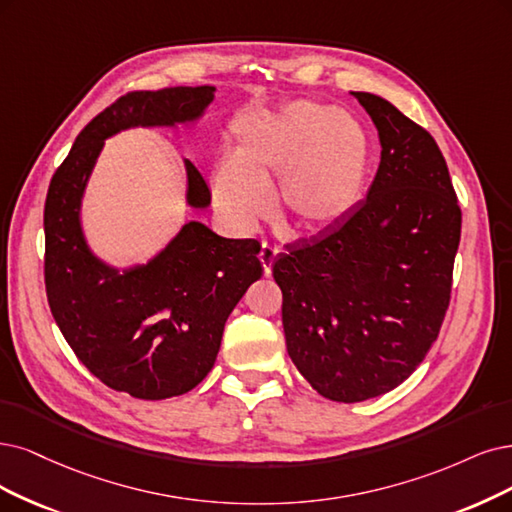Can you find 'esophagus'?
Segmentation results:
<instances>
[{
	"label": "esophagus",
	"mask_w": 512,
	"mask_h": 512,
	"mask_svg": "<svg viewBox=\"0 0 512 512\" xmlns=\"http://www.w3.org/2000/svg\"><path fill=\"white\" fill-rule=\"evenodd\" d=\"M276 249L272 244H266L263 242L261 244V251H259V261H261V266H263V274L266 276H270L272 274V266H274V259H276Z\"/></svg>",
	"instance_id": "1"
}]
</instances>
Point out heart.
Here are the masks:
<instances>
[{
    "mask_svg": "<svg viewBox=\"0 0 512 512\" xmlns=\"http://www.w3.org/2000/svg\"><path fill=\"white\" fill-rule=\"evenodd\" d=\"M373 156L371 132L352 111L314 99L259 109L238 122L234 154L215 168L213 204L227 225L249 234L270 215L276 181L282 225L331 234L361 208Z\"/></svg>",
    "mask_w": 512,
    "mask_h": 512,
    "instance_id": "heart-1",
    "label": "heart"
}]
</instances>
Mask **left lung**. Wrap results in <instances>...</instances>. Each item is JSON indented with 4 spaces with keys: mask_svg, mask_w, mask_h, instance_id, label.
Segmentation results:
<instances>
[{
    "mask_svg": "<svg viewBox=\"0 0 512 512\" xmlns=\"http://www.w3.org/2000/svg\"><path fill=\"white\" fill-rule=\"evenodd\" d=\"M380 135L367 198L331 234L274 259L291 361L325 399H375L437 342L451 295L462 211L430 132L390 101L352 92Z\"/></svg>",
    "mask_w": 512,
    "mask_h": 512,
    "instance_id": "obj_1",
    "label": "left lung"
}]
</instances>
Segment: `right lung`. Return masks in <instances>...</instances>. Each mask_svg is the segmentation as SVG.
<instances>
[{
  "mask_svg": "<svg viewBox=\"0 0 512 512\" xmlns=\"http://www.w3.org/2000/svg\"><path fill=\"white\" fill-rule=\"evenodd\" d=\"M213 99L208 84L128 92L80 132L48 187L44 276L52 316L92 375L143 401L185 394L213 369L227 316L263 274L261 246L187 221L149 261L116 268L90 249L82 200L105 139L137 126L194 124ZM183 164L185 204L206 208L211 189L192 162Z\"/></svg>",
  "mask_w": 512,
  "mask_h": 512,
  "instance_id": "right-lung-1",
  "label": "right lung"
}]
</instances>
